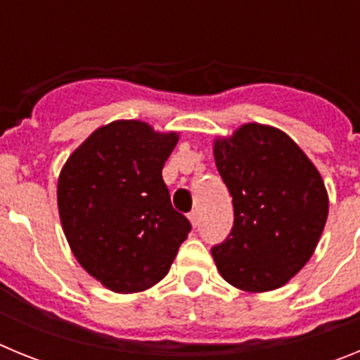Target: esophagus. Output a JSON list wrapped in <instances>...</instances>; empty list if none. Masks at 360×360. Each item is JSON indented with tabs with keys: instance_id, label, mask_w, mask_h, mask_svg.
Here are the masks:
<instances>
[{
	"instance_id": "obj_1",
	"label": "esophagus",
	"mask_w": 360,
	"mask_h": 360,
	"mask_svg": "<svg viewBox=\"0 0 360 360\" xmlns=\"http://www.w3.org/2000/svg\"><path fill=\"white\" fill-rule=\"evenodd\" d=\"M189 219H191V224H193V227H198V224H200V212L198 211L189 212Z\"/></svg>"
}]
</instances>
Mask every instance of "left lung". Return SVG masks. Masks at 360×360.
<instances>
[{"mask_svg": "<svg viewBox=\"0 0 360 360\" xmlns=\"http://www.w3.org/2000/svg\"><path fill=\"white\" fill-rule=\"evenodd\" d=\"M214 160L232 196L234 224L211 249L232 287H283L314 254L328 216V195L316 165L290 136L245 124L214 142Z\"/></svg>", "mask_w": 360, "mask_h": 360, "instance_id": "1", "label": "left lung"}]
</instances>
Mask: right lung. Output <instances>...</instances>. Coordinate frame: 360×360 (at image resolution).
Returning <instances> with one entry per match:
<instances>
[{"mask_svg":"<svg viewBox=\"0 0 360 360\" xmlns=\"http://www.w3.org/2000/svg\"><path fill=\"white\" fill-rule=\"evenodd\" d=\"M176 142V133L115 120L91 133L59 174L57 205L70 249L110 290L157 285L191 232L162 178Z\"/></svg>","mask_w":360,"mask_h":360,"instance_id":"1","label":"right lung"}]
</instances>
